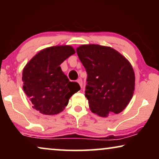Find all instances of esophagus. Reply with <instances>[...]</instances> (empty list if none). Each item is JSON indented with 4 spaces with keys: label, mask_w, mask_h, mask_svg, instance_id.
<instances>
[{
    "label": "esophagus",
    "mask_w": 159,
    "mask_h": 159,
    "mask_svg": "<svg viewBox=\"0 0 159 159\" xmlns=\"http://www.w3.org/2000/svg\"><path fill=\"white\" fill-rule=\"evenodd\" d=\"M77 82L79 83V84L80 85V87H81V88H82V79H78L77 80Z\"/></svg>",
    "instance_id": "obj_1"
}]
</instances>
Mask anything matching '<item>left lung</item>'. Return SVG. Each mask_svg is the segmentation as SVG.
<instances>
[{
  "mask_svg": "<svg viewBox=\"0 0 159 159\" xmlns=\"http://www.w3.org/2000/svg\"><path fill=\"white\" fill-rule=\"evenodd\" d=\"M76 51L88 74L84 93L91 111L102 117L122 111L134 90L129 62L110 47L83 45Z\"/></svg>",
  "mask_w": 159,
  "mask_h": 159,
  "instance_id": "1",
  "label": "left lung"
}]
</instances>
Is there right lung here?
Segmentation results:
<instances>
[{"label": "right lung", "instance_id": "add662e5", "mask_svg": "<svg viewBox=\"0 0 159 159\" xmlns=\"http://www.w3.org/2000/svg\"><path fill=\"white\" fill-rule=\"evenodd\" d=\"M75 53L69 45L49 47L36 54L23 69V90L34 108L45 115L61 112L69 99L80 89L59 66Z\"/></svg>", "mask_w": 159, "mask_h": 159}]
</instances>
